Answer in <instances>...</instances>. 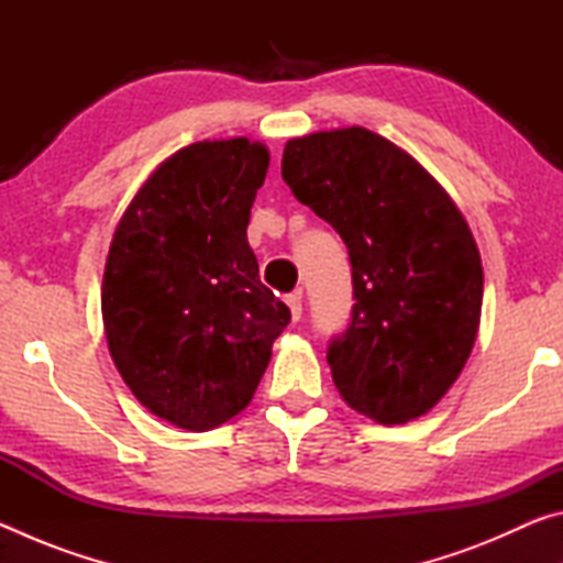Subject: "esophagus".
<instances>
[{"mask_svg": "<svg viewBox=\"0 0 563 563\" xmlns=\"http://www.w3.org/2000/svg\"><path fill=\"white\" fill-rule=\"evenodd\" d=\"M285 302H288L292 320H300L302 318V292L300 290L298 292H290L288 298H285Z\"/></svg>", "mask_w": 563, "mask_h": 563, "instance_id": "34e87169", "label": "esophagus"}]
</instances>
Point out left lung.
I'll return each instance as SVG.
<instances>
[{"label":"left lung","instance_id":"1","mask_svg":"<svg viewBox=\"0 0 563 563\" xmlns=\"http://www.w3.org/2000/svg\"><path fill=\"white\" fill-rule=\"evenodd\" d=\"M283 178L347 245L355 305L328 345L342 399L383 424L430 412L479 330L484 273L464 216L412 156L360 126L288 141Z\"/></svg>","mask_w":563,"mask_h":563}]
</instances>
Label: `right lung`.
Segmentation results:
<instances>
[{"label": "right lung", "instance_id": "right-lung-1", "mask_svg": "<svg viewBox=\"0 0 563 563\" xmlns=\"http://www.w3.org/2000/svg\"><path fill=\"white\" fill-rule=\"evenodd\" d=\"M268 164L247 139L180 148L113 233L101 285L109 352L139 402L180 430L245 409L290 322L245 233Z\"/></svg>", "mask_w": 563, "mask_h": 563}]
</instances>
